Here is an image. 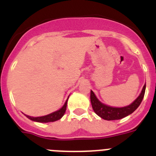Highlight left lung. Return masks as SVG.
I'll return each instance as SVG.
<instances>
[{
  "label": "left lung",
  "instance_id": "obj_1",
  "mask_svg": "<svg viewBox=\"0 0 156 156\" xmlns=\"http://www.w3.org/2000/svg\"><path fill=\"white\" fill-rule=\"evenodd\" d=\"M145 87L146 83L144 84V87L141 90V93L140 94L138 98L132 104L126 106V107H122V108H114V107H110V106L102 104L96 98L94 92L90 90V101H91L92 108H93L95 113L105 120L120 119L122 118L127 116L129 114H131L138 108V106L140 105L143 98H144Z\"/></svg>",
  "mask_w": 156,
  "mask_h": 156
}]
</instances>
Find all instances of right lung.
<instances>
[{"instance_id": "obj_1", "label": "right lung", "mask_w": 156, "mask_h": 156, "mask_svg": "<svg viewBox=\"0 0 156 156\" xmlns=\"http://www.w3.org/2000/svg\"><path fill=\"white\" fill-rule=\"evenodd\" d=\"M67 101H68V99L66 100V103L63 105V107L62 108H60L58 111L55 112L53 113H51L49 115H44V116H41V117H31L29 116V115H26V116L27 118H29L30 119L33 121H36V122H55L56 120H58L62 118V117L64 115L65 112H66V106H67Z\"/></svg>"}]
</instances>
